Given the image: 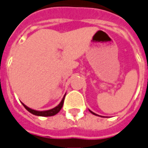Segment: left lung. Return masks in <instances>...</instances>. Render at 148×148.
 Listing matches in <instances>:
<instances>
[{
	"mask_svg": "<svg viewBox=\"0 0 148 148\" xmlns=\"http://www.w3.org/2000/svg\"><path fill=\"white\" fill-rule=\"evenodd\" d=\"M90 112H91V113H92V114H94V115H95V116H96V115H97V114H95V112H91V111H90Z\"/></svg>",
	"mask_w": 148,
	"mask_h": 148,
	"instance_id": "obj_1",
	"label": "left lung"
}]
</instances>
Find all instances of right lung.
Wrapping results in <instances>:
<instances>
[{"label": "right lung", "mask_w": 148, "mask_h": 148, "mask_svg": "<svg viewBox=\"0 0 148 148\" xmlns=\"http://www.w3.org/2000/svg\"><path fill=\"white\" fill-rule=\"evenodd\" d=\"M64 97L62 98V101L60 102V103L58 104V106H56L55 108L50 109V110H46V111H36V110H34V109H32L30 108H28V107H27L25 104L23 103V105L30 113L33 114L35 116H54V115L58 113L62 108L63 102H64Z\"/></svg>", "instance_id": "right-lung-1"}]
</instances>
